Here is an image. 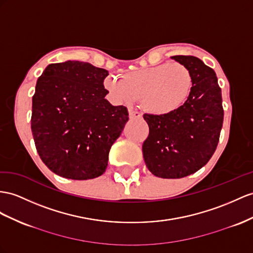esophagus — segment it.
I'll use <instances>...</instances> for the list:
<instances>
[{"label":"esophagus","mask_w":253,"mask_h":253,"mask_svg":"<svg viewBox=\"0 0 253 253\" xmlns=\"http://www.w3.org/2000/svg\"><path fill=\"white\" fill-rule=\"evenodd\" d=\"M129 118L131 120H137V119H142V114L140 112L133 111V110H129Z\"/></svg>","instance_id":"esophagus-1"}]
</instances>
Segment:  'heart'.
Instances as JSON below:
<instances>
[{"mask_svg":"<svg viewBox=\"0 0 253 253\" xmlns=\"http://www.w3.org/2000/svg\"><path fill=\"white\" fill-rule=\"evenodd\" d=\"M103 85L116 101L130 103L141 97L148 112L166 115L175 112L188 99L192 76L182 63H165L129 71L123 80L108 77Z\"/></svg>","mask_w":253,"mask_h":253,"instance_id":"1","label":"heart"}]
</instances>
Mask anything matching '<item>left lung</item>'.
Segmentation results:
<instances>
[{
	"mask_svg": "<svg viewBox=\"0 0 253 253\" xmlns=\"http://www.w3.org/2000/svg\"><path fill=\"white\" fill-rule=\"evenodd\" d=\"M192 76L188 99L175 112L143 115L150 133L142 145L147 169L161 178H182L204 167L215 153L223 123L216 73L196 56L174 55Z\"/></svg>",
	"mask_w": 253,
	"mask_h": 253,
	"instance_id": "1",
	"label": "left lung"
}]
</instances>
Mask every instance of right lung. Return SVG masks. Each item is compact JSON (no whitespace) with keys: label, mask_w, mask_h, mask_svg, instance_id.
<instances>
[{"label":"right lung","mask_w":253,"mask_h":253,"mask_svg":"<svg viewBox=\"0 0 253 253\" xmlns=\"http://www.w3.org/2000/svg\"><path fill=\"white\" fill-rule=\"evenodd\" d=\"M108 70L80 61L50 64L38 78L31 128L42 163L62 177L84 180L106 171L109 152L126 123L103 86Z\"/></svg>","instance_id":"add662e5"}]
</instances>
